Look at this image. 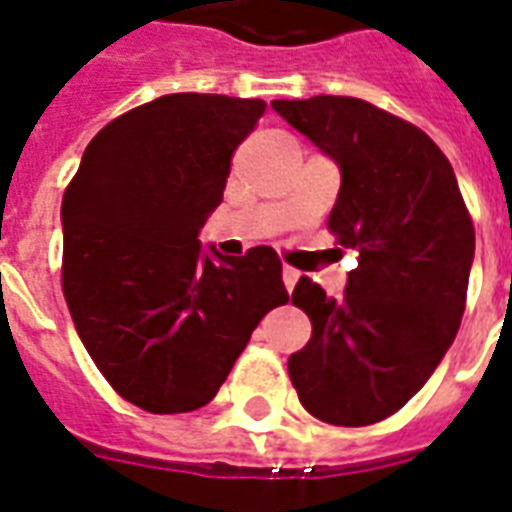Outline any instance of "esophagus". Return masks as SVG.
<instances>
[{
    "instance_id": "1",
    "label": "esophagus",
    "mask_w": 512,
    "mask_h": 512,
    "mask_svg": "<svg viewBox=\"0 0 512 512\" xmlns=\"http://www.w3.org/2000/svg\"><path fill=\"white\" fill-rule=\"evenodd\" d=\"M298 279H301V274H298V271H295V268L285 266V271H282V282H285L287 293H293V287L298 285Z\"/></svg>"
}]
</instances>
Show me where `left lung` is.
Returning <instances> with one entry per match:
<instances>
[{"mask_svg": "<svg viewBox=\"0 0 512 512\" xmlns=\"http://www.w3.org/2000/svg\"><path fill=\"white\" fill-rule=\"evenodd\" d=\"M271 108L339 165L328 227L358 257L342 298L298 279L312 339L287 372L314 418L369 426L401 410L456 339L475 227L448 157L410 121L331 94Z\"/></svg>", "mask_w": 512, "mask_h": 512, "instance_id": "obj_1", "label": "left lung"}]
</instances>
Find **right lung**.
Returning <instances> with one entry per match:
<instances>
[{"mask_svg": "<svg viewBox=\"0 0 512 512\" xmlns=\"http://www.w3.org/2000/svg\"><path fill=\"white\" fill-rule=\"evenodd\" d=\"M263 100L165 94L86 146L62 200V290L75 331L121 399L157 415L208 404L257 323L287 304L271 246L198 241Z\"/></svg>", "mask_w": 512, "mask_h": 512, "instance_id": "1", "label": "right lung"}]
</instances>
